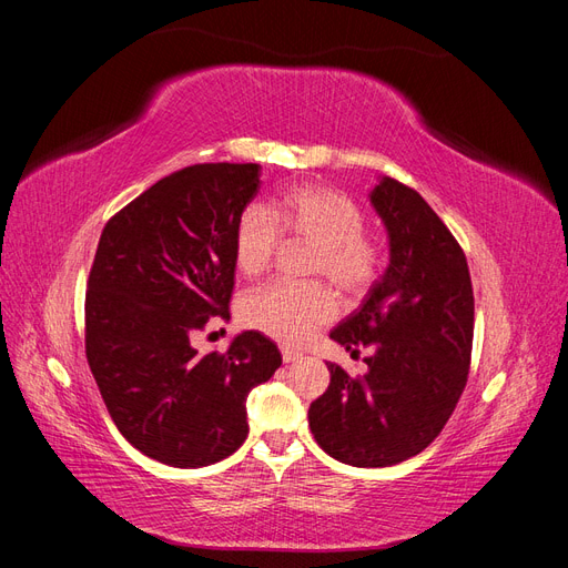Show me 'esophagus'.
Instances as JSON below:
<instances>
[{"mask_svg":"<svg viewBox=\"0 0 568 568\" xmlns=\"http://www.w3.org/2000/svg\"><path fill=\"white\" fill-rule=\"evenodd\" d=\"M298 357H301L298 351H294V348H282V359H284L286 365H288V363H296Z\"/></svg>","mask_w":568,"mask_h":568,"instance_id":"esophagus-1","label":"esophagus"}]
</instances>
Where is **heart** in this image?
Returning a JSON list of instances; mask_svg holds the SVG:
<instances>
[{
  "label": "heart",
  "mask_w": 568,
  "mask_h": 568,
  "mask_svg": "<svg viewBox=\"0 0 568 568\" xmlns=\"http://www.w3.org/2000/svg\"><path fill=\"white\" fill-rule=\"evenodd\" d=\"M359 205L324 184H298L270 209L248 205L234 234L236 267L246 277L263 274L291 242L315 246L311 272L329 280L346 294H363L382 267V246L363 232ZM334 294L322 284L272 282L251 291L242 301V320L282 343H303L322 324L334 320Z\"/></svg>",
  "instance_id": "1"
}]
</instances>
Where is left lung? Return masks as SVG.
<instances>
[{"label": "left lung", "mask_w": 568, "mask_h": 568, "mask_svg": "<svg viewBox=\"0 0 568 568\" xmlns=\"http://www.w3.org/2000/svg\"><path fill=\"white\" fill-rule=\"evenodd\" d=\"M369 203L388 236V265L332 338L369 346L353 379L332 382L307 409L320 448L351 467H390L419 455L450 419L467 384L474 291L459 244L415 189L379 178Z\"/></svg>", "instance_id": "8db88e82"}]
</instances>
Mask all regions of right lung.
<instances>
[{
    "label": "right lung",
    "instance_id": "right-lung-1",
    "mask_svg": "<svg viewBox=\"0 0 568 568\" xmlns=\"http://www.w3.org/2000/svg\"><path fill=\"white\" fill-rule=\"evenodd\" d=\"M261 189L257 163H201L159 180L113 215L84 298V351L118 432L146 457L209 467L242 448L246 398L280 369L261 332L225 353L194 334L230 317L234 234Z\"/></svg>",
    "mask_w": 568,
    "mask_h": 568
}]
</instances>
